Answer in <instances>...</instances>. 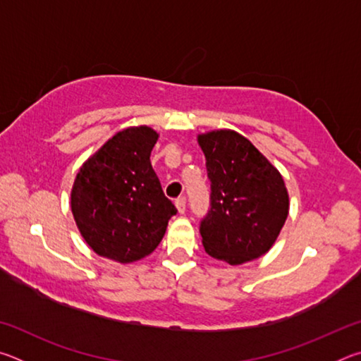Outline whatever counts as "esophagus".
<instances>
[{
  "instance_id": "34e87169",
  "label": "esophagus",
  "mask_w": 361,
  "mask_h": 361,
  "mask_svg": "<svg viewBox=\"0 0 361 361\" xmlns=\"http://www.w3.org/2000/svg\"><path fill=\"white\" fill-rule=\"evenodd\" d=\"M175 205H176V209H178L180 213H185L186 212V197H185V195H181V197L176 199Z\"/></svg>"
}]
</instances>
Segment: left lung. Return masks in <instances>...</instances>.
<instances>
[{
	"label": "left lung",
	"mask_w": 361,
	"mask_h": 361,
	"mask_svg": "<svg viewBox=\"0 0 361 361\" xmlns=\"http://www.w3.org/2000/svg\"><path fill=\"white\" fill-rule=\"evenodd\" d=\"M210 180V209L200 219V235L212 258L242 264L264 255L288 216L282 175L232 130L199 135Z\"/></svg>",
	"instance_id": "8db88e82"
}]
</instances>
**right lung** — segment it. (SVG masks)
<instances>
[{"mask_svg": "<svg viewBox=\"0 0 361 361\" xmlns=\"http://www.w3.org/2000/svg\"><path fill=\"white\" fill-rule=\"evenodd\" d=\"M156 142L149 127H130L108 140L76 175L73 216L97 255L119 262L145 258L178 212L151 166Z\"/></svg>", "mask_w": 361, "mask_h": 361, "instance_id": "obj_1", "label": "right lung"}]
</instances>
